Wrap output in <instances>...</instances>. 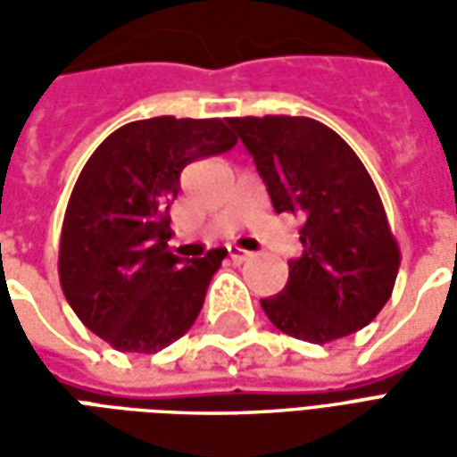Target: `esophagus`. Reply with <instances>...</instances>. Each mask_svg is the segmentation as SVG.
Returning <instances> with one entry per match:
<instances>
[{"mask_svg": "<svg viewBox=\"0 0 457 457\" xmlns=\"http://www.w3.org/2000/svg\"><path fill=\"white\" fill-rule=\"evenodd\" d=\"M252 257L249 252H245V249H237V247H229V259L235 262V264H245L247 259Z\"/></svg>", "mask_w": 457, "mask_h": 457, "instance_id": "obj_1", "label": "esophagus"}]
</instances>
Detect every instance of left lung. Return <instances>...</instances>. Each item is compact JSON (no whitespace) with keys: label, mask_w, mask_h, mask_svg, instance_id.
Instances as JSON below:
<instances>
[{"label":"left lung","mask_w":457,"mask_h":457,"mask_svg":"<svg viewBox=\"0 0 457 457\" xmlns=\"http://www.w3.org/2000/svg\"><path fill=\"white\" fill-rule=\"evenodd\" d=\"M254 159L277 212L301 220L303 254L288 281L262 298L274 326L326 345L370 326L394 291L402 252L382 198L347 141L311 117L228 120Z\"/></svg>","instance_id":"1"}]
</instances>
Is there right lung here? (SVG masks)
<instances>
[{"label": "right lung", "instance_id": "add662e5", "mask_svg": "<svg viewBox=\"0 0 457 457\" xmlns=\"http://www.w3.org/2000/svg\"><path fill=\"white\" fill-rule=\"evenodd\" d=\"M222 120L151 117L95 149L65 208L58 277L87 330L120 353L154 354L195 323L228 249L183 262L169 249V205L190 161L229 151Z\"/></svg>", "mask_w": 457, "mask_h": 457}]
</instances>
